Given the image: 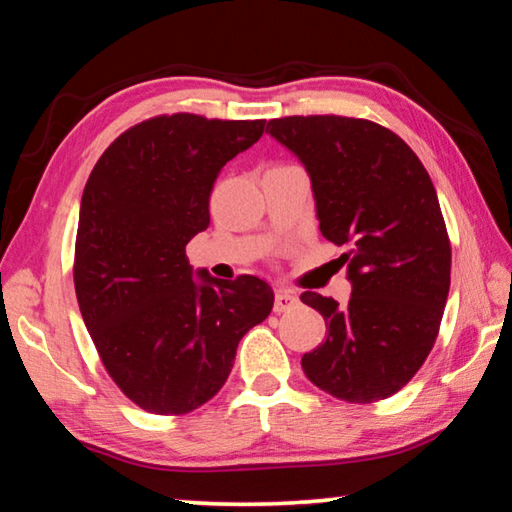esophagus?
<instances>
[{
	"instance_id": "esophagus-1",
	"label": "esophagus",
	"mask_w": 512,
	"mask_h": 512,
	"mask_svg": "<svg viewBox=\"0 0 512 512\" xmlns=\"http://www.w3.org/2000/svg\"><path fill=\"white\" fill-rule=\"evenodd\" d=\"M298 305V296L289 289H277L275 291V305L273 309L277 311V314H282V311H289Z\"/></svg>"
}]
</instances>
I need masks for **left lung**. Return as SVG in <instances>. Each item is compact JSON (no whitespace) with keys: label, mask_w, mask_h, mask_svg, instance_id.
<instances>
[{"label":"left lung","mask_w":512,"mask_h":512,"mask_svg":"<svg viewBox=\"0 0 512 512\" xmlns=\"http://www.w3.org/2000/svg\"><path fill=\"white\" fill-rule=\"evenodd\" d=\"M266 133L305 167L323 237L348 248V305L300 296L327 323L302 370L339 400H386L427 359L449 293L452 248L429 173L402 137L366 119L282 117Z\"/></svg>","instance_id":"8db88e82"}]
</instances>
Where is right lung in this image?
<instances>
[{"label": "right lung", "mask_w": 512, "mask_h": 512, "mask_svg": "<svg viewBox=\"0 0 512 512\" xmlns=\"http://www.w3.org/2000/svg\"><path fill=\"white\" fill-rule=\"evenodd\" d=\"M264 124L153 117L121 133L85 183L76 298L108 375L144 411L180 415L212 400L241 336L271 314L264 280H219L185 255L210 225L225 162L250 149Z\"/></svg>", "instance_id": "1"}]
</instances>
